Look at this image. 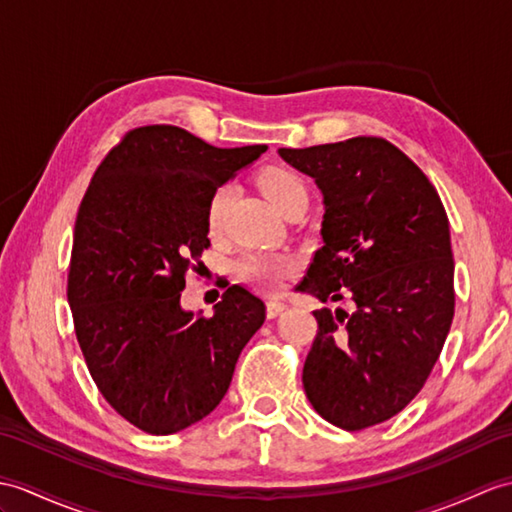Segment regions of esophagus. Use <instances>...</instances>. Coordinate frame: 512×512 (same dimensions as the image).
Listing matches in <instances>:
<instances>
[{
	"mask_svg": "<svg viewBox=\"0 0 512 512\" xmlns=\"http://www.w3.org/2000/svg\"><path fill=\"white\" fill-rule=\"evenodd\" d=\"M285 310H288V303H283V301H277V299H272V301H268V307H266V312H268V318H277V316H281Z\"/></svg>",
	"mask_w": 512,
	"mask_h": 512,
	"instance_id": "34e87169",
	"label": "esophagus"
}]
</instances>
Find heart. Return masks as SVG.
<instances>
[{"mask_svg":"<svg viewBox=\"0 0 512 512\" xmlns=\"http://www.w3.org/2000/svg\"><path fill=\"white\" fill-rule=\"evenodd\" d=\"M257 183H259L261 192H264V196L272 202V205H275L277 211L288 207L290 202H296V200L307 202V192H305L303 181L294 172L285 170V168L264 170L259 174ZM227 198H229V189L220 187L209 200L207 224L211 231L218 229L224 205H227ZM294 266H296L294 257L285 255V253H281V255H248L240 261V275L246 281L259 285V288L275 290L279 281L283 277H288L294 270Z\"/></svg>","mask_w":512,"mask_h":512,"instance_id":"1","label":"heart"}]
</instances>
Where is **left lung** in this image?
Returning a JSON list of instances; mask_svg holds the SVG:
<instances>
[{"label": "left lung", "instance_id": "8db88e82", "mask_svg": "<svg viewBox=\"0 0 512 512\" xmlns=\"http://www.w3.org/2000/svg\"><path fill=\"white\" fill-rule=\"evenodd\" d=\"M279 157L323 194L318 248L296 290L351 310H316L303 366L314 410L342 430L388 421L419 395L454 318L449 220L427 176L379 137Z\"/></svg>", "mask_w": 512, "mask_h": 512}]
</instances>
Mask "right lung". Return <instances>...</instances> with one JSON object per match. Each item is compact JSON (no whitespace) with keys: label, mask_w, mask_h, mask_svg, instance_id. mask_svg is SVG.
Instances as JSON below:
<instances>
[{"label":"right lung","mask_w":512,"mask_h":512,"mask_svg":"<svg viewBox=\"0 0 512 512\" xmlns=\"http://www.w3.org/2000/svg\"><path fill=\"white\" fill-rule=\"evenodd\" d=\"M268 146L216 148L178 126L130 130L80 202L67 301L93 382L126 421L174 434L227 395L266 305L231 285L213 316L181 307L209 246L211 196Z\"/></svg>","instance_id":"1"}]
</instances>
